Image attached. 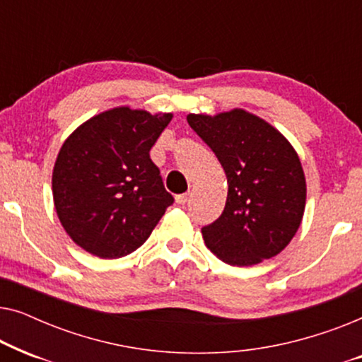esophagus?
I'll return each instance as SVG.
<instances>
[{"instance_id": "1", "label": "esophagus", "mask_w": 362, "mask_h": 362, "mask_svg": "<svg viewBox=\"0 0 362 362\" xmlns=\"http://www.w3.org/2000/svg\"><path fill=\"white\" fill-rule=\"evenodd\" d=\"M187 201H189V191L185 192V194H177V196H176V202H177V204H180V206H185Z\"/></svg>"}]
</instances>
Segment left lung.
<instances>
[{
  "label": "left lung",
  "mask_w": 362,
  "mask_h": 362,
  "mask_svg": "<svg viewBox=\"0 0 362 362\" xmlns=\"http://www.w3.org/2000/svg\"><path fill=\"white\" fill-rule=\"evenodd\" d=\"M187 123L216 153L229 185L221 217L201 230L207 249L237 267L280 254L298 230L306 202L295 148L270 123L242 108L189 113Z\"/></svg>",
  "instance_id": "1"
}]
</instances>
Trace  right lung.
Here are the masks:
<instances>
[{"instance_id": "1", "label": "right lung", "mask_w": 362, "mask_h": 362, "mask_svg": "<svg viewBox=\"0 0 362 362\" xmlns=\"http://www.w3.org/2000/svg\"><path fill=\"white\" fill-rule=\"evenodd\" d=\"M173 113L117 107L88 118L59 151L52 196L69 237L88 254H132L173 204L150 158Z\"/></svg>"}]
</instances>
